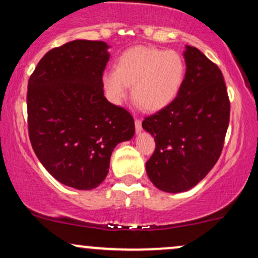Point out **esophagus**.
<instances>
[{
    "label": "esophagus",
    "instance_id": "esophagus-1",
    "mask_svg": "<svg viewBox=\"0 0 258 258\" xmlns=\"http://www.w3.org/2000/svg\"><path fill=\"white\" fill-rule=\"evenodd\" d=\"M135 126H136V131H137V133H141V131H142V121L139 119H136L135 120Z\"/></svg>",
    "mask_w": 258,
    "mask_h": 258
}]
</instances>
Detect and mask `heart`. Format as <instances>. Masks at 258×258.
<instances>
[{"label":"heart","mask_w":258,"mask_h":258,"mask_svg":"<svg viewBox=\"0 0 258 258\" xmlns=\"http://www.w3.org/2000/svg\"><path fill=\"white\" fill-rule=\"evenodd\" d=\"M185 75L182 55L174 51L138 46L123 52L115 70L102 75L106 98L119 105L132 85V98L146 111L165 109L178 96Z\"/></svg>","instance_id":"1"}]
</instances>
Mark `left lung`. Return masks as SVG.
Here are the masks:
<instances>
[{"instance_id": "8db88e82", "label": "left lung", "mask_w": 258, "mask_h": 258, "mask_svg": "<svg viewBox=\"0 0 258 258\" xmlns=\"http://www.w3.org/2000/svg\"><path fill=\"white\" fill-rule=\"evenodd\" d=\"M183 55L186 70L178 96L142 122L156 143L147 174L166 193L186 191L204 179L220 158L229 123L221 70L195 47L185 46Z\"/></svg>"}]
</instances>
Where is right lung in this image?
Masks as SVG:
<instances>
[{
    "instance_id": "right-lung-1",
    "label": "right lung",
    "mask_w": 258,
    "mask_h": 258,
    "mask_svg": "<svg viewBox=\"0 0 258 258\" xmlns=\"http://www.w3.org/2000/svg\"><path fill=\"white\" fill-rule=\"evenodd\" d=\"M109 48L103 41L68 42L46 53L29 79L32 149L58 182L79 190L97 188L114 148L135 136L131 114L104 97Z\"/></svg>"
}]
</instances>
